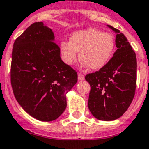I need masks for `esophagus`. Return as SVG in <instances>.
Segmentation results:
<instances>
[{
	"instance_id": "obj_1",
	"label": "esophagus",
	"mask_w": 149,
	"mask_h": 149,
	"mask_svg": "<svg viewBox=\"0 0 149 149\" xmlns=\"http://www.w3.org/2000/svg\"><path fill=\"white\" fill-rule=\"evenodd\" d=\"M78 80L82 81V80H84V79H85V76L83 75V74H81L78 73Z\"/></svg>"
}]
</instances>
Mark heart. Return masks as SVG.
I'll use <instances>...</instances> for the list:
<instances>
[{
    "mask_svg": "<svg viewBox=\"0 0 149 149\" xmlns=\"http://www.w3.org/2000/svg\"><path fill=\"white\" fill-rule=\"evenodd\" d=\"M115 49L113 36L96 29L79 30L71 35L70 41H61L60 52L64 64L71 66L77 61L78 52L83 68L100 70L111 59Z\"/></svg>",
    "mask_w": 149,
    "mask_h": 149,
    "instance_id": "heart-1",
    "label": "heart"
}]
</instances>
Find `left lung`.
<instances>
[{"mask_svg": "<svg viewBox=\"0 0 149 149\" xmlns=\"http://www.w3.org/2000/svg\"><path fill=\"white\" fill-rule=\"evenodd\" d=\"M116 33V50L106 66L85 76L91 90L88 107L98 120L112 121L128 109L134 96L137 79L135 53L120 31L107 25Z\"/></svg>", "mask_w": 149, "mask_h": 149, "instance_id": "left-lung-1", "label": "left lung"}]
</instances>
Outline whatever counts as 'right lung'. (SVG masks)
Wrapping results in <instances>:
<instances>
[{
	"label": "right lung",
	"mask_w": 149,
	"mask_h": 149,
	"mask_svg": "<svg viewBox=\"0 0 149 149\" xmlns=\"http://www.w3.org/2000/svg\"><path fill=\"white\" fill-rule=\"evenodd\" d=\"M78 74L61 58L54 33L43 22H35L15 41L11 82L22 109L40 121H53L67 107V93Z\"/></svg>",
	"instance_id": "add662e5"
}]
</instances>
